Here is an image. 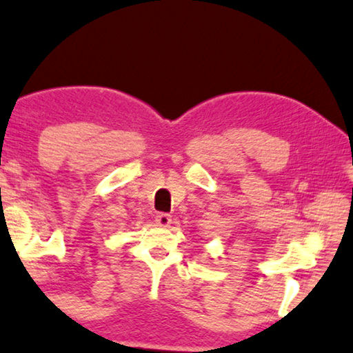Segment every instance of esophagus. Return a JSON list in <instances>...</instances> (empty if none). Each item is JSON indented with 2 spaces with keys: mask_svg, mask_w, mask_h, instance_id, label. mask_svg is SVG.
<instances>
[{
  "mask_svg": "<svg viewBox=\"0 0 353 353\" xmlns=\"http://www.w3.org/2000/svg\"><path fill=\"white\" fill-rule=\"evenodd\" d=\"M154 221H157V225L161 228H169L172 223V217L169 214H158L157 217H154Z\"/></svg>",
  "mask_w": 353,
  "mask_h": 353,
  "instance_id": "34e87169",
  "label": "esophagus"
}]
</instances>
